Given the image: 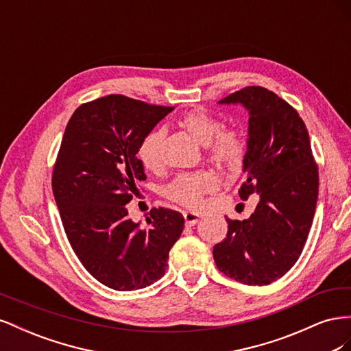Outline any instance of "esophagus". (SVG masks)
<instances>
[{"label":"esophagus","instance_id":"34e87169","mask_svg":"<svg viewBox=\"0 0 351 351\" xmlns=\"http://www.w3.org/2000/svg\"><path fill=\"white\" fill-rule=\"evenodd\" d=\"M183 217L186 221V226H189V227H193L200 219V215L197 214V212H190V210L183 212Z\"/></svg>","mask_w":351,"mask_h":351}]
</instances>
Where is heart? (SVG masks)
I'll list each match as a JSON object with an SVG mask.
<instances>
[{"label": "heart", "mask_w": 351, "mask_h": 351, "mask_svg": "<svg viewBox=\"0 0 351 351\" xmlns=\"http://www.w3.org/2000/svg\"><path fill=\"white\" fill-rule=\"evenodd\" d=\"M180 127L206 146L208 158L217 165L236 169L244 156V141L234 130H221L222 123L208 111L196 108L186 112L178 121ZM162 132H152L142 141L137 149V159L145 169H156L161 165ZM217 178L208 171L180 174L165 190L168 199L184 206L199 205L200 197L215 190Z\"/></svg>", "instance_id": "heart-1"}]
</instances>
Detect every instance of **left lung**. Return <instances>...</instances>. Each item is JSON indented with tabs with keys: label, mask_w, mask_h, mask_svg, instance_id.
<instances>
[{
	"label": "left lung",
	"mask_w": 351,
	"mask_h": 351,
	"mask_svg": "<svg viewBox=\"0 0 351 351\" xmlns=\"http://www.w3.org/2000/svg\"><path fill=\"white\" fill-rule=\"evenodd\" d=\"M221 105L240 104L249 112L246 182L239 193L259 195L249 219L228 222L227 237L214 246L221 272L249 285L281 278L300 258L316 209L319 174L306 125L290 104L274 92L249 86Z\"/></svg>",
	"instance_id": "left-lung-1"
}]
</instances>
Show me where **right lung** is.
Wrapping results in <instances>:
<instances>
[{"label": "right lung", "mask_w": 351, "mask_h": 351, "mask_svg": "<svg viewBox=\"0 0 351 351\" xmlns=\"http://www.w3.org/2000/svg\"><path fill=\"white\" fill-rule=\"evenodd\" d=\"M173 110L108 95L80 105L66 127L52 192L74 253L112 290H139L161 278L184 228L183 215L164 208L152 209L142 228L125 208L136 183L146 180L137 149Z\"/></svg>", "instance_id": "right-lung-1"}]
</instances>
